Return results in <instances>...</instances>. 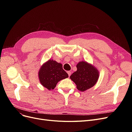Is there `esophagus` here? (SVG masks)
Returning a JSON list of instances; mask_svg holds the SVG:
<instances>
[{
    "instance_id": "34e87169",
    "label": "esophagus",
    "mask_w": 132,
    "mask_h": 132,
    "mask_svg": "<svg viewBox=\"0 0 132 132\" xmlns=\"http://www.w3.org/2000/svg\"><path fill=\"white\" fill-rule=\"evenodd\" d=\"M67 73H68V74L69 77H70V76H71V71H67Z\"/></svg>"
}]
</instances>
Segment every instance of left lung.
I'll return each instance as SVG.
<instances>
[{"label":"left lung","mask_w":132,"mask_h":132,"mask_svg":"<svg viewBox=\"0 0 132 132\" xmlns=\"http://www.w3.org/2000/svg\"><path fill=\"white\" fill-rule=\"evenodd\" d=\"M77 71L70 77L77 85L79 90L84 92L93 87L99 78V72L97 69L86 61L79 62L77 65Z\"/></svg>","instance_id":"obj_1"}]
</instances>
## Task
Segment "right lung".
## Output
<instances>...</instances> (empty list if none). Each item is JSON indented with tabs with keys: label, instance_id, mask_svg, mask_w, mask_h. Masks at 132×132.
Listing matches in <instances>:
<instances>
[{
	"label": "right lung",
	"instance_id": "obj_1",
	"mask_svg": "<svg viewBox=\"0 0 132 132\" xmlns=\"http://www.w3.org/2000/svg\"><path fill=\"white\" fill-rule=\"evenodd\" d=\"M38 77L42 85L51 90L55 87L59 81L68 78V75L61 64L50 59L40 68Z\"/></svg>",
	"mask_w": 132,
	"mask_h": 132
}]
</instances>
